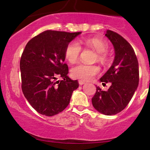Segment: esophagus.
Returning a JSON list of instances; mask_svg holds the SVG:
<instances>
[{"mask_svg": "<svg viewBox=\"0 0 150 150\" xmlns=\"http://www.w3.org/2000/svg\"><path fill=\"white\" fill-rule=\"evenodd\" d=\"M79 83L80 85H83L85 83V82L83 81H81V80H80V81H79Z\"/></svg>", "mask_w": 150, "mask_h": 150, "instance_id": "obj_1", "label": "esophagus"}]
</instances>
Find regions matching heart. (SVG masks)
I'll return each instance as SVG.
<instances>
[{"label":"heart","instance_id":"heart-1","mask_svg":"<svg viewBox=\"0 0 150 150\" xmlns=\"http://www.w3.org/2000/svg\"><path fill=\"white\" fill-rule=\"evenodd\" d=\"M81 43L86 46L93 48L98 52V59L101 62H105L107 60V52L108 45L105 41L98 38L85 39L81 41ZM82 50L81 46L76 41L69 42L66 46L65 54L66 59L70 63H74L78 60ZM100 67L96 65H88L85 63H79L71 69V75L74 78L83 81H89L98 74Z\"/></svg>","mask_w":150,"mask_h":150}]
</instances>
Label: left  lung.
I'll list each match as a JSON object with an SVG mask.
<instances>
[{
	"label": "left lung",
	"mask_w": 150,
	"mask_h": 150,
	"mask_svg": "<svg viewBox=\"0 0 150 150\" xmlns=\"http://www.w3.org/2000/svg\"><path fill=\"white\" fill-rule=\"evenodd\" d=\"M105 35L115 48V59L100 81L111 84L108 91L96 87L91 102L98 111L112 115L124 110L134 95L139 85V63L134 49L120 34L108 30Z\"/></svg>",
	"instance_id": "1"
}]
</instances>
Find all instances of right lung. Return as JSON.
<instances>
[{"label":"right lung","mask_w":150,"mask_h":150,"mask_svg":"<svg viewBox=\"0 0 150 150\" xmlns=\"http://www.w3.org/2000/svg\"><path fill=\"white\" fill-rule=\"evenodd\" d=\"M79 34L48 30L26 44L20 61L22 90L39 113L53 116L62 112L79 87L77 80L67 76L64 61L66 46Z\"/></svg>","instance_id":"right-lung-1"}]
</instances>
